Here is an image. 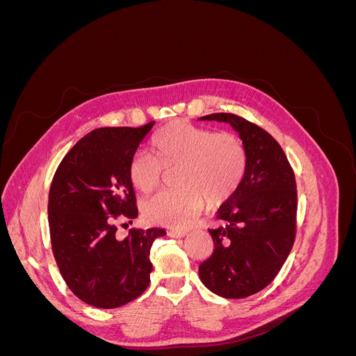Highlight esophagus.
Instances as JSON below:
<instances>
[{"label":"esophagus","instance_id":"esophagus-1","mask_svg":"<svg viewBox=\"0 0 356 356\" xmlns=\"http://www.w3.org/2000/svg\"><path fill=\"white\" fill-rule=\"evenodd\" d=\"M169 236H172V238L181 239V238H186L187 232H184V230H169Z\"/></svg>","mask_w":356,"mask_h":356}]
</instances>
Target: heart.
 Masks as SVG:
<instances>
[{"label":"heart","instance_id":"heart-1","mask_svg":"<svg viewBox=\"0 0 356 356\" xmlns=\"http://www.w3.org/2000/svg\"><path fill=\"white\" fill-rule=\"evenodd\" d=\"M154 154L139 152L131 160L129 178L144 195L163 184L166 170H179V188L163 191L144 204L148 221L184 229L202 212L204 199L217 207L239 188L246 170V152L230 132H215L186 122H174L154 136Z\"/></svg>","mask_w":356,"mask_h":356}]
</instances>
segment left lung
Segmentation results:
<instances>
[{
    "instance_id": "1",
    "label": "left lung",
    "mask_w": 356,
    "mask_h": 356,
    "mask_svg": "<svg viewBox=\"0 0 356 356\" xmlns=\"http://www.w3.org/2000/svg\"><path fill=\"white\" fill-rule=\"evenodd\" d=\"M199 120L229 123L246 152L239 188L217 211L213 252L199 266L203 285L224 298H245L270 284L296 239L297 188L293 168L276 139L245 118L217 113Z\"/></svg>"
}]
</instances>
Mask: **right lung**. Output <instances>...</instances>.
I'll list each match as a JSON object with an SVG mask.
<instances>
[{
  "label": "right lung",
  "instance_id": "right-lung-1",
  "mask_svg": "<svg viewBox=\"0 0 356 356\" xmlns=\"http://www.w3.org/2000/svg\"><path fill=\"white\" fill-rule=\"evenodd\" d=\"M154 122L101 127L63 157L49 193L51 250L63 281L84 303L124 306L149 284V250L163 229H132L117 238L115 218L138 217L129 166Z\"/></svg>",
  "mask_w": 356,
  "mask_h": 356
}]
</instances>
